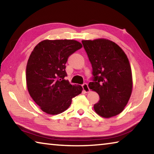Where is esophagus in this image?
<instances>
[{
  "label": "esophagus",
  "mask_w": 154,
  "mask_h": 154,
  "mask_svg": "<svg viewBox=\"0 0 154 154\" xmlns=\"http://www.w3.org/2000/svg\"><path fill=\"white\" fill-rule=\"evenodd\" d=\"M82 88H83V91H84L85 92H88L90 91L89 88H88V85L87 83H83L82 85Z\"/></svg>",
  "instance_id": "34e87169"
}]
</instances>
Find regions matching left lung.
I'll return each instance as SVG.
<instances>
[{"mask_svg":"<svg viewBox=\"0 0 154 154\" xmlns=\"http://www.w3.org/2000/svg\"><path fill=\"white\" fill-rule=\"evenodd\" d=\"M92 66V82L90 89L100 100L94 105L96 113L109 118L122 112L132 90L130 62L122 49L105 38L82 41Z\"/></svg>","mask_w":154,"mask_h":154,"instance_id":"8db88e82","label":"left lung"}]
</instances>
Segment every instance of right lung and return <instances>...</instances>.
<instances>
[{"label":"right lung","mask_w":154,"mask_h":154,"mask_svg":"<svg viewBox=\"0 0 154 154\" xmlns=\"http://www.w3.org/2000/svg\"><path fill=\"white\" fill-rule=\"evenodd\" d=\"M82 48L75 40H44L35 46L26 66V84L30 95L43 111L61 113L72 98L82 93L81 85H72L65 71L68 58Z\"/></svg>","instance_id":"right-lung-1"}]
</instances>
